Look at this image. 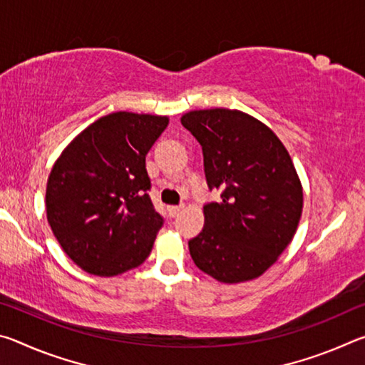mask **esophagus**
Segmentation results:
<instances>
[{
	"label": "esophagus",
	"mask_w": 365,
	"mask_h": 365,
	"mask_svg": "<svg viewBox=\"0 0 365 365\" xmlns=\"http://www.w3.org/2000/svg\"><path fill=\"white\" fill-rule=\"evenodd\" d=\"M183 205H178V206H169V214H170V217H175V215H178L180 214L182 211H183Z\"/></svg>",
	"instance_id": "esophagus-1"
}]
</instances>
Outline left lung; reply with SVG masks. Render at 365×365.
I'll list each match as a JSON object with an SVG mask.
<instances>
[{"mask_svg": "<svg viewBox=\"0 0 365 365\" xmlns=\"http://www.w3.org/2000/svg\"><path fill=\"white\" fill-rule=\"evenodd\" d=\"M182 125L202 148L209 190L205 228L188 242L197 269L222 283L262 275L293 240L302 187L279 137L237 109L191 110Z\"/></svg>", "mask_w": 365, "mask_h": 365, "instance_id": "1", "label": "left lung"}]
</instances>
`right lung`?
<instances>
[{
  "mask_svg": "<svg viewBox=\"0 0 365 365\" xmlns=\"http://www.w3.org/2000/svg\"><path fill=\"white\" fill-rule=\"evenodd\" d=\"M165 115L113 113L73 138L46 185V217L61 248L80 269L113 277L138 267L164 219L148 190L146 154Z\"/></svg>",
  "mask_w": 365,
  "mask_h": 365,
  "instance_id": "obj_1",
  "label": "right lung"
}]
</instances>
